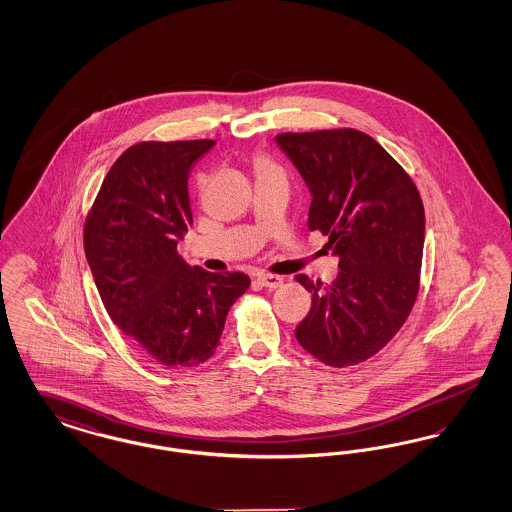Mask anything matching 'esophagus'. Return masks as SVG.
<instances>
[{"instance_id":"esophagus-1","label":"esophagus","mask_w":512,"mask_h":512,"mask_svg":"<svg viewBox=\"0 0 512 512\" xmlns=\"http://www.w3.org/2000/svg\"><path fill=\"white\" fill-rule=\"evenodd\" d=\"M257 282H259L263 288H268V290H276V288H280V286L284 284V280H282L280 276H276V274H261V276L257 278Z\"/></svg>"}]
</instances>
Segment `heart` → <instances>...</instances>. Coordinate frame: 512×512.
Listing matches in <instances>:
<instances>
[{
    "instance_id": "heart-1",
    "label": "heart",
    "mask_w": 512,
    "mask_h": 512,
    "mask_svg": "<svg viewBox=\"0 0 512 512\" xmlns=\"http://www.w3.org/2000/svg\"><path fill=\"white\" fill-rule=\"evenodd\" d=\"M255 172H257V176H263V174H280L282 176V171L267 157L255 159Z\"/></svg>"
}]
</instances>
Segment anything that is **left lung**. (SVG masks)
Wrapping results in <instances>:
<instances>
[{
	"label": "left lung",
	"instance_id": "obj_1",
	"mask_svg": "<svg viewBox=\"0 0 512 512\" xmlns=\"http://www.w3.org/2000/svg\"><path fill=\"white\" fill-rule=\"evenodd\" d=\"M313 195L309 228L330 236L338 278L313 293L295 338L324 365L363 363L397 334L413 309L424 249V207L390 153L353 128L276 136Z\"/></svg>",
	"mask_w": 512,
	"mask_h": 512
}]
</instances>
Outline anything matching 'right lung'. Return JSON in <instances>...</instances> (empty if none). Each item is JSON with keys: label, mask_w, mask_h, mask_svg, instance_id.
<instances>
[{"label": "right lung", "mask_w": 512, "mask_h": 512, "mask_svg": "<svg viewBox=\"0 0 512 512\" xmlns=\"http://www.w3.org/2000/svg\"><path fill=\"white\" fill-rule=\"evenodd\" d=\"M213 140L128 147L107 172L84 226V251L117 328L155 363L211 359L244 272L188 267L176 247L194 224L188 176Z\"/></svg>", "instance_id": "add662e5"}]
</instances>
